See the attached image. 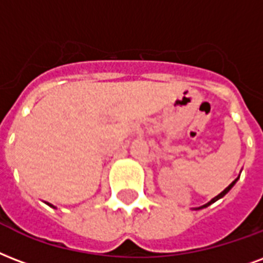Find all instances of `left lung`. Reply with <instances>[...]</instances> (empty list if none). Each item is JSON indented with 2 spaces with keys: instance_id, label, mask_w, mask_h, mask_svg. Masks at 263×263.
I'll use <instances>...</instances> for the list:
<instances>
[{
  "instance_id": "8db88e82",
  "label": "left lung",
  "mask_w": 263,
  "mask_h": 263,
  "mask_svg": "<svg viewBox=\"0 0 263 263\" xmlns=\"http://www.w3.org/2000/svg\"><path fill=\"white\" fill-rule=\"evenodd\" d=\"M237 179H238V178H237ZM237 179H234L233 182H232V183H230V185L228 186V187H226L225 190H223V192H222V193H219V194H218V196H216V197H214V198H212L211 201H208L207 204H204L203 207H198V208H196V210H201V208H205V207H208V205H211L212 203H215L216 200H219V198H222V197H223V196H225V194L228 193V192H229V190L232 189V187H233V186H234V183H236V182H237Z\"/></svg>"
}]
</instances>
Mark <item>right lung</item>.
<instances>
[{"label": "right lung", "instance_id": "add662e5", "mask_svg": "<svg viewBox=\"0 0 263 263\" xmlns=\"http://www.w3.org/2000/svg\"><path fill=\"white\" fill-rule=\"evenodd\" d=\"M48 204V205H51V207H53V205H52V204H49V203H47Z\"/></svg>", "mask_w": 263, "mask_h": 263}]
</instances>
